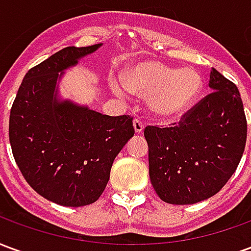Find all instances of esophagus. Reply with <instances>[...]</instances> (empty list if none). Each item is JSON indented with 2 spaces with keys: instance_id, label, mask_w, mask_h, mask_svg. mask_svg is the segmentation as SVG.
Returning <instances> with one entry per match:
<instances>
[{
  "instance_id": "34e87169",
  "label": "esophagus",
  "mask_w": 251,
  "mask_h": 251,
  "mask_svg": "<svg viewBox=\"0 0 251 251\" xmlns=\"http://www.w3.org/2000/svg\"><path fill=\"white\" fill-rule=\"evenodd\" d=\"M133 126H134L136 133H142V130H144V124H142V121L140 118H136L133 121Z\"/></svg>"
}]
</instances>
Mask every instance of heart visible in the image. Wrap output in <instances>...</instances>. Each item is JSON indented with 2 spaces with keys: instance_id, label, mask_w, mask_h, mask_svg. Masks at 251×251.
Returning a JSON list of instances; mask_svg holds the SVG:
<instances>
[{
  "instance_id": "heart-1",
  "label": "heart",
  "mask_w": 251,
  "mask_h": 251,
  "mask_svg": "<svg viewBox=\"0 0 251 251\" xmlns=\"http://www.w3.org/2000/svg\"><path fill=\"white\" fill-rule=\"evenodd\" d=\"M125 87L140 95L151 94V106L165 118L180 117L194 104L203 88V77L194 68H177L160 62H145L127 70ZM121 93L124 86L113 82Z\"/></svg>"
}]
</instances>
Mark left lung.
I'll return each instance as SVG.
<instances>
[{
	"instance_id": "obj_1",
	"label": "left lung",
	"mask_w": 251,
	"mask_h": 251,
	"mask_svg": "<svg viewBox=\"0 0 251 251\" xmlns=\"http://www.w3.org/2000/svg\"><path fill=\"white\" fill-rule=\"evenodd\" d=\"M205 95L169 127L147 126L149 177L169 204H194L221 191L242 158L248 122L237 86L211 70Z\"/></svg>"
}]
</instances>
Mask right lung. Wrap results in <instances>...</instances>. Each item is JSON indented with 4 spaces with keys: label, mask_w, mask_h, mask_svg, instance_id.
Segmentation results:
<instances>
[{
    "label": "right lung",
    "mask_w": 251,
    "mask_h": 251,
    "mask_svg": "<svg viewBox=\"0 0 251 251\" xmlns=\"http://www.w3.org/2000/svg\"><path fill=\"white\" fill-rule=\"evenodd\" d=\"M99 47H66L32 67L10 109L9 141L24 179L66 207L99 199L114 158L134 136L130 115L110 117L57 99L63 71Z\"/></svg>",
    "instance_id": "add662e5"
}]
</instances>
